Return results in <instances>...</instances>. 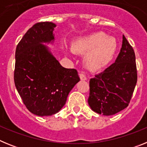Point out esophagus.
<instances>
[{
    "instance_id": "34e87169",
    "label": "esophagus",
    "mask_w": 147,
    "mask_h": 147,
    "mask_svg": "<svg viewBox=\"0 0 147 147\" xmlns=\"http://www.w3.org/2000/svg\"><path fill=\"white\" fill-rule=\"evenodd\" d=\"M80 80H87V77L84 74H80Z\"/></svg>"
}]
</instances>
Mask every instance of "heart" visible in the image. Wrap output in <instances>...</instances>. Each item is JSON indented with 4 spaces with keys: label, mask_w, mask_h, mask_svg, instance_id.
Masks as SVG:
<instances>
[{
    "label": "heart",
    "mask_w": 147,
    "mask_h": 147,
    "mask_svg": "<svg viewBox=\"0 0 147 147\" xmlns=\"http://www.w3.org/2000/svg\"><path fill=\"white\" fill-rule=\"evenodd\" d=\"M73 47L77 52L86 54L84 62L88 68L98 70L107 65L113 59L118 42L115 37L103 32H96L78 39Z\"/></svg>",
    "instance_id": "obj_1"
}]
</instances>
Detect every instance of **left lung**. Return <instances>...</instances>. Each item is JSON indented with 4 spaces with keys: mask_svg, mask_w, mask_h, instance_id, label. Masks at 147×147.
Masks as SVG:
<instances>
[{
    "mask_svg": "<svg viewBox=\"0 0 147 147\" xmlns=\"http://www.w3.org/2000/svg\"><path fill=\"white\" fill-rule=\"evenodd\" d=\"M137 82L136 55L123 35L115 63L90 80L88 104L94 112L112 115L128 106Z\"/></svg>",
    "mask_w": 147,
    "mask_h": 147,
    "instance_id": "8db88e82",
    "label": "left lung"
}]
</instances>
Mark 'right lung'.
<instances>
[{"instance_id": "1", "label": "right lung", "mask_w": 147, "mask_h": 147, "mask_svg": "<svg viewBox=\"0 0 147 147\" xmlns=\"http://www.w3.org/2000/svg\"><path fill=\"white\" fill-rule=\"evenodd\" d=\"M51 22L36 23L27 31L15 51V87L30 112L38 116L58 113L80 79L76 69L62 67L48 45H54Z\"/></svg>"}]
</instances>
